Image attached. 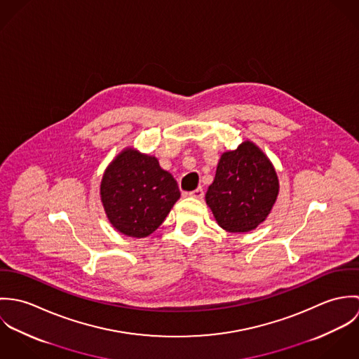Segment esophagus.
<instances>
[{
	"instance_id": "1",
	"label": "esophagus",
	"mask_w": 359,
	"mask_h": 359,
	"mask_svg": "<svg viewBox=\"0 0 359 359\" xmlns=\"http://www.w3.org/2000/svg\"><path fill=\"white\" fill-rule=\"evenodd\" d=\"M189 196H192V198H196V199H203V196H205V192H203V189H202V188H196L195 191L189 192Z\"/></svg>"
}]
</instances>
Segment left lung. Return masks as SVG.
<instances>
[{"instance_id":"8db88e82","label":"left lung","mask_w":359,"mask_h":359,"mask_svg":"<svg viewBox=\"0 0 359 359\" xmlns=\"http://www.w3.org/2000/svg\"><path fill=\"white\" fill-rule=\"evenodd\" d=\"M278 192V177L271 161L248 141L222 154L205 203L225 231L249 232L266 218Z\"/></svg>"}]
</instances>
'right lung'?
<instances>
[{"instance_id": "obj_1", "label": "right lung", "mask_w": 359, "mask_h": 359, "mask_svg": "<svg viewBox=\"0 0 359 359\" xmlns=\"http://www.w3.org/2000/svg\"><path fill=\"white\" fill-rule=\"evenodd\" d=\"M101 196L107 218L117 231L145 238L160 226L181 192L156 157L127 149L104 171Z\"/></svg>"}]
</instances>
